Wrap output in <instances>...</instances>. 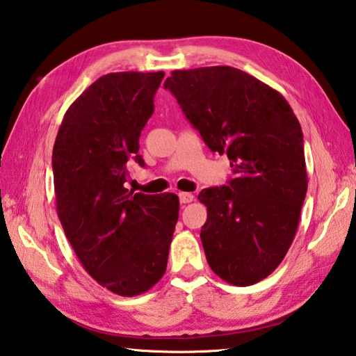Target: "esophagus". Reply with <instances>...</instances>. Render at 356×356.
Returning a JSON list of instances; mask_svg holds the SVG:
<instances>
[{
    "instance_id": "esophagus-1",
    "label": "esophagus",
    "mask_w": 356,
    "mask_h": 356,
    "mask_svg": "<svg viewBox=\"0 0 356 356\" xmlns=\"http://www.w3.org/2000/svg\"><path fill=\"white\" fill-rule=\"evenodd\" d=\"M179 200L180 204H190L194 200V196L191 193H179Z\"/></svg>"
}]
</instances>
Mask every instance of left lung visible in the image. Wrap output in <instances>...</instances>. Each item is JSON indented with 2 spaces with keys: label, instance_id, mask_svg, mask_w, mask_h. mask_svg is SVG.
Here are the masks:
<instances>
[{
  "label": "left lung",
  "instance_id": "left-lung-1",
  "mask_svg": "<svg viewBox=\"0 0 356 356\" xmlns=\"http://www.w3.org/2000/svg\"><path fill=\"white\" fill-rule=\"evenodd\" d=\"M163 86L234 172L197 197L208 266L228 284L259 282L287 254L307 193L301 124L277 90L236 67L172 71Z\"/></svg>",
  "mask_w": 356,
  "mask_h": 356
}]
</instances>
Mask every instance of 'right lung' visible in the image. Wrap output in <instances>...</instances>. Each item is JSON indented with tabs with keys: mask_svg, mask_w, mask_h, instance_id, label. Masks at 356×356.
Wrapping results in <instances>:
<instances>
[{
	"mask_svg": "<svg viewBox=\"0 0 356 356\" xmlns=\"http://www.w3.org/2000/svg\"><path fill=\"white\" fill-rule=\"evenodd\" d=\"M165 72L95 80L63 117L52 152L57 213L88 273L115 295L136 296L165 275L179 197L124 188L128 162L145 166L138 138Z\"/></svg>",
	"mask_w": 356,
	"mask_h": 356,
	"instance_id": "right-lung-1",
	"label": "right lung"
}]
</instances>
